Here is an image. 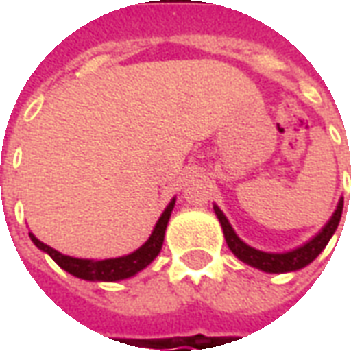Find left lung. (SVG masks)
Returning <instances> with one entry per match:
<instances>
[{"mask_svg":"<svg viewBox=\"0 0 351 351\" xmlns=\"http://www.w3.org/2000/svg\"><path fill=\"white\" fill-rule=\"evenodd\" d=\"M342 205L344 201H340L337 210L331 216L329 223L322 229V233H317L310 243H306L301 248H297L293 252H287V254H267V252H259L256 248H252L248 244H244L239 237L235 235L233 228L229 226L228 218L223 216L218 206H214V213L218 216V220L221 223V229H223V237H226V243H228L229 250L235 254L237 258L244 261V263L252 265L256 269H261L265 272H291L299 271L302 267H306L308 263H312L314 259L322 254L327 243L331 241L332 233L339 228L340 216H342Z\"/></svg>","mask_w":351,"mask_h":351,"instance_id":"obj_1","label":"left lung"}]
</instances>
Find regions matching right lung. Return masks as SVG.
<instances>
[{"mask_svg": "<svg viewBox=\"0 0 351 351\" xmlns=\"http://www.w3.org/2000/svg\"><path fill=\"white\" fill-rule=\"evenodd\" d=\"M173 206H175V199L169 203L165 213L161 214V218L156 223L150 239L138 250H135L130 256H123V258L101 259V261L69 258V256H64L54 248H50L49 244L41 243L32 233H29V237H32V241H34L37 248L47 252L64 271L71 272L73 276H79V278L84 280H95V282H116V280L130 278L135 272L143 271L146 265H150L156 259V256L161 250V244H163V237H165V229H167V221L171 218V213H173Z\"/></svg>", "mask_w": 351, "mask_h": 351, "instance_id": "obj_1", "label": "right lung"}]
</instances>
